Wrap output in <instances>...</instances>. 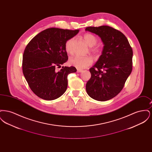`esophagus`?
I'll return each mask as SVG.
<instances>
[{
	"instance_id": "obj_1",
	"label": "esophagus",
	"mask_w": 152,
	"mask_h": 152,
	"mask_svg": "<svg viewBox=\"0 0 152 152\" xmlns=\"http://www.w3.org/2000/svg\"><path fill=\"white\" fill-rule=\"evenodd\" d=\"M83 71V70H82V69H78L77 70V72L80 73L82 72Z\"/></svg>"
}]
</instances>
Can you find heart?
<instances>
[{
    "instance_id": "obj_1",
    "label": "heart",
    "mask_w": 152,
    "mask_h": 152,
    "mask_svg": "<svg viewBox=\"0 0 152 152\" xmlns=\"http://www.w3.org/2000/svg\"><path fill=\"white\" fill-rule=\"evenodd\" d=\"M83 39L89 46V51L94 55H97L101 52V47L97 44L98 38L92 33H86L83 36ZM76 39L75 37H70L65 41L64 44L65 50L67 53L72 55L75 51ZM70 65L75 66L78 69L86 68L93 63V58L91 56H76L71 58L69 60Z\"/></svg>"
}]
</instances>
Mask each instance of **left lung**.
I'll use <instances>...</instances> for the list:
<instances>
[{
  "label": "left lung",
  "instance_id": "1",
  "mask_svg": "<svg viewBox=\"0 0 152 152\" xmlns=\"http://www.w3.org/2000/svg\"><path fill=\"white\" fill-rule=\"evenodd\" d=\"M86 30L98 35L104 44L102 55L89 69L87 94L96 100L107 101L121 91L132 72L133 50L126 36L112 27H88Z\"/></svg>",
  "mask_w": 152,
  "mask_h": 152
}]
</instances>
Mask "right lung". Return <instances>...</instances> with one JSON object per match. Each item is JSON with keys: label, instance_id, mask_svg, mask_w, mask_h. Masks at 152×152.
Returning <instances> with one entry per match:
<instances>
[{"label": "right lung", "instance_id": "1", "mask_svg": "<svg viewBox=\"0 0 152 152\" xmlns=\"http://www.w3.org/2000/svg\"><path fill=\"white\" fill-rule=\"evenodd\" d=\"M79 31L47 28L38 34L27 45L23 55V73L29 88L39 97L53 100L66 91L68 74L76 72L77 69L73 66H62L58 72L55 68L67 61L65 41Z\"/></svg>", "mask_w": 152, "mask_h": 152}]
</instances>
